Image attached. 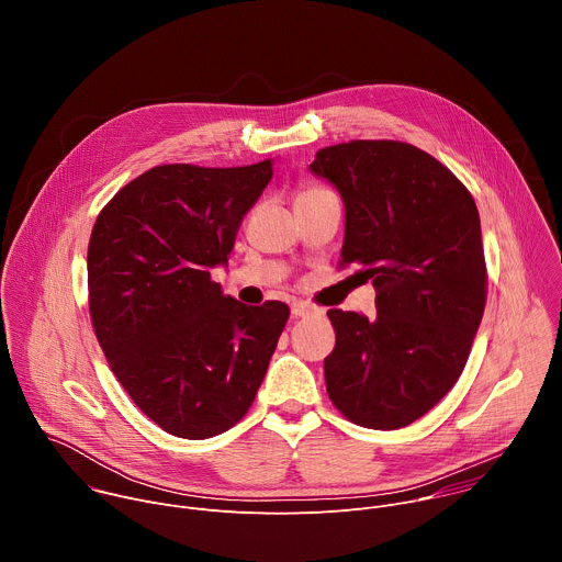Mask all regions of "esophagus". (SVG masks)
<instances>
[{
	"label": "esophagus",
	"mask_w": 562,
	"mask_h": 562,
	"mask_svg": "<svg viewBox=\"0 0 562 562\" xmlns=\"http://www.w3.org/2000/svg\"><path fill=\"white\" fill-rule=\"evenodd\" d=\"M319 308L308 304V302H293L291 304V315L293 317H308V315H317Z\"/></svg>",
	"instance_id": "esophagus-1"
}]
</instances>
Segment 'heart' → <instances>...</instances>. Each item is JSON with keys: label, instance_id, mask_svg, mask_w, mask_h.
Returning <instances> with one entry per match:
<instances>
[{"label": "heart", "instance_id": "obj_1", "mask_svg": "<svg viewBox=\"0 0 562 562\" xmlns=\"http://www.w3.org/2000/svg\"><path fill=\"white\" fill-rule=\"evenodd\" d=\"M319 191H327V189H323V187H304V189L300 191V195H297V198H304V195H313V193H319Z\"/></svg>", "mask_w": 562, "mask_h": 562}]
</instances>
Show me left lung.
Returning <instances> with one entry per match:
<instances>
[{
    "label": "left lung",
    "mask_w": 562,
    "mask_h": 562,
    "mask_svg": "<svg viewBox=\"0 0 562 562\" xmlns=\"http://www.w3.org/2000/svg\"><path fill=\"white\" fill-rule=\"evenodd\" d=\"M311 173L345 202V265L375 289V315L329 308L336 409L369 429L423 418L458 382L487 300L475 202L436 157L393 139L319 148Z\"/></svg>",
    "instance_id": "1"
}]
</instances>
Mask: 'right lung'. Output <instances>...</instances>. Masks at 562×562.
<instances>
[{
  "label": "right lung",
  "instance_id": "obj_1",
  "mask_svg": "<svg viewBox=\"0 0 562 562\" xmlns=\"http://www.w3.org/2000/svg\"><path fill=\"white\" fill-rule=\"evenodd\" d=\"M271 178V159L162 165L120 189L95 220L98 342L133 403L178 438L204 440L245 418L289 319L284 302L247 306L211 280Z\"/></svg>",
  "mask_w": 562,
  "mask_h": 562
}]
</instances>
